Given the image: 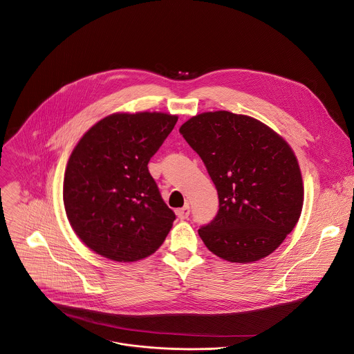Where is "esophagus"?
<instances>
[{
	"instance_id": "34e87169",
	"label": "esophagus",
	"mask_w": 354,
	"mask_h": 354,
	"mask_svg": "<svg viewBox=\"0 0 354 354\" xmlns=\"http://www.w3.org/2000/svg\"><path fill=\"white\" fill-rule=\"evenodd\" d=\"M176 214H178V217H179L180 220H186V218L190 216V205L186 203L183 207L178 209V210H176Z\"/></svg>"
}]
</instances>
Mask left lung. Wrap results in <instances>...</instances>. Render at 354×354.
I'll return each instance as SVG.
<instances>
[{
    "mask_svg": "<svg viewBox=\"0 0 354 354\" xmlns=\"http://www.w3.org/2000/svg\"><path fill=\"white\" fill-rule=\"evenodd\" d=\"M180 134L218 194L216 217L198 230L217 257L250 263L270 255L299 221L304 189L297 158L270 127L230 111L203 113Z\"/></svg>",
    "mask_w": 354,
    "mask_h": 354,
    "instance_id": "left-lung-1",
    "label": "left lung"
}]
</instances>
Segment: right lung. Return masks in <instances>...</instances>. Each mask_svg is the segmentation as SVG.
Listing matches in <instances>:
<instances>
[{
    "label": "right lung",
    "mask_w": 354,
    "mask_h": 354,
    "mask_svg": "<svg viewBox=\"0 0 354 354\" xmlns=\"http://www.w3.org/2000/svg\"><path fill=\"white\" fill-rule=\"evenodd\" d=\"M178 122L162 113L113 114L93 124L65 171L64 205L81 241L96 254L134 262L162 244L175 213L148 162Z\"/></svg>",
    "instance_id": "1"
}]
</instances>
